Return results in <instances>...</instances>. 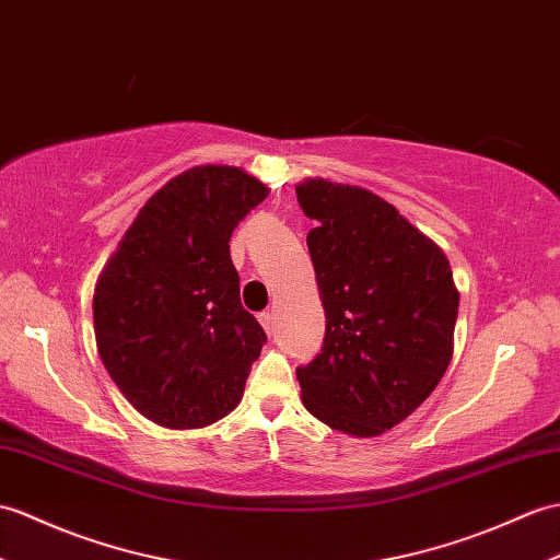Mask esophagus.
I'll return each instance as SVG.
<instances>
[{
	"mask_svg": "<svg viewBox=\"0 0 560 560\" xmlns=\"http://www.w3.org/2000/svg\"><path fill=\"white\" fill-rule=\"evenodd\" d=\"M259 324H262L267 334H275V312H259Z\"/></svg>",
	"mask_w": 560,
	"mask_h": 560,
	"instance_id": "obj_1",
	"label": "esophagus"
}]
</instances>
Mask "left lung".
Wrapping results in <instances>:
<instances>
[{
  "label": "left lung",
  "instance_id": "left-lung-1",
  "mask_svg": "<svg viewBox=\"0 0 560 560\" xmlns=\"http://www.w3.org/2000/svg\"><path fill=\"white\" fill-rule=\"evenodd\" d=\"M327 317L322 353L298 368L305 408L350 436H380L418 410L453 355L458 289L439 245L365 188L295 186Z\"/></svg>",
  "mask_w": 560,
  "mask_h": 560
}]
</instances>
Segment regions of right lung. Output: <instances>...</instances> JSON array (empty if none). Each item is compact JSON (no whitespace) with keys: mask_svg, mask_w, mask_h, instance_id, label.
Returning a JSON list of instances; mask_svg holds the SVG:
<instances>
[{"mask_svg":"<svg viewBox=\"0 0 560 560\" xmlns=\"http://www.w3.org/2000/svg\"><path fill=\"white\" fill-rule=\"evenodd\" d=\"M269 188L238 166H192L128 226L95 285L102 365L168 429H200L243 398L267 334L241 305L229 241Z\"/></svg>","mask_w":560,"mask_h":560,"instance_id":"add662e5","label":"right lung"}]
</instances>
